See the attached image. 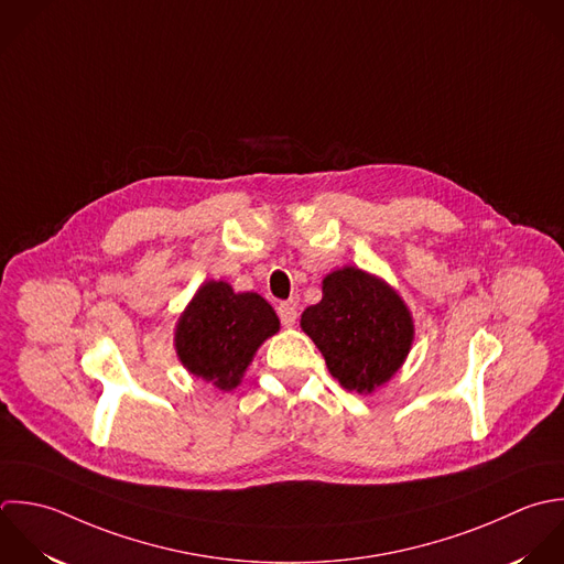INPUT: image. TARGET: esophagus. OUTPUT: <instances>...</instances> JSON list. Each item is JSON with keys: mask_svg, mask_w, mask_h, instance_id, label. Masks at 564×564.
<instances>
[{"mask_svg": "<svg viewBox=\"0 0 564 564\" xmlns=\"http://www.w3.org/2000/svg\"><path fill=\"white\" fill-rule=\"evenodd\" d=\"M276 312H279V318H281V323L285 327H292L296 323V318H299V312H296L294 303H281Z\"/></svg>", "mask_w": 564, "mask_h": 564, "instance_id": "obj_1", "label": "esophagus"}]
</instances>
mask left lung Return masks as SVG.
<instances>
[{
    "label": "left lung",
    "mask_w": 564,
    "mask_h": 564,
    "mask_svg": "<svg viewBox=\"0 0 564 564\" xmlns=\"http://www.w3.org/2000/svg\"><path fill=\"white\" fill-rule=\"evenodd\" d=\"M329 373L349 391L371 393L404 362L413 321L404 301L380 279L343 268L325 276L323 301L301 316Z\"/></svg>",
    "instance_id": "obj_1"
}]
</instances>
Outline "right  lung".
<instances>
[{
  "label": "right lung",
  "mask_w": 564,
  "mask_h": 564,
  "mask_svg": "<svg viewBox=\"0 0 564 564\" xmlns=\"http://www.w3.org/2000/svg\"><path fill=\"white\" fill-rule=\"evenodd\" d=\"M279 332L272 305L254 292L235 294L208 281L177 323L175 347L184 367L221 391L239 384L259 345Z\"/></svg>",
  "instance_id": "obj_1"
}]
</instances>
